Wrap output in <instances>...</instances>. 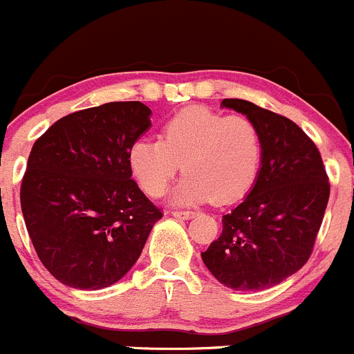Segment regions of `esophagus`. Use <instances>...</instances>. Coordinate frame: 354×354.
Wrapping results in <instances>:
<instances>
[{
    "label": "esophagus",
    "instance_id": "esophagus-1",
    "mask_svg": "<svg viewBox=\"0 0 354 354\" xmlns=\"http://www.w3.org/2000/svg\"><path fill=\"white\" fill-rule=\"evenodd\" d=\"M171 216L176 217V219H192L195 216V212H192V210H173Z\"/></svg>",
    "mask_w": 354,
    "mask_h": 354
}]
</instances>
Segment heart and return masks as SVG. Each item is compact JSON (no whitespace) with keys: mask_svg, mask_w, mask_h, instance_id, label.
<instances>
[{"mask_svg":"<svg viewBox=\"0 0 354 354\" xmlns=\"http://www.w3.org/2000/svg\"><path fill=\"white\" fill-rule=\"evenodd\" d=\"M260 162L262 138L252 120L198 106L171 116L160 140L138 138L128 151L131 174L151 197L166 192L183 164L176 203L236 202L255 183Z\"/></svg>","mask_w":354,"mask_h":354,"instance_id":"b5f03b06","label":"heart"}]
</instances>
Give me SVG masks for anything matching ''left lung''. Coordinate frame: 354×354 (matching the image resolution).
Returning <instances> with one entry per match:
<instances>
[{
	"mask_svg": "<svg viewBox=\"0 0 354 354\" xmlns=\"http://www.w3.org/2000/svg\"><path fill=\"white\" fill-rule=\"evenodd\" d=\"M221 106L257 124L262 162L250 194L223 216V233L202 260L224 286L260 291L310 259L329 202V178L317 145L291 120L243 99Z\"/></svg>",
	"mask_w": 354,
	"mask_h": 354,
	"instance_id": "obj_1",
	"label": "left lung"
}]
</instances>
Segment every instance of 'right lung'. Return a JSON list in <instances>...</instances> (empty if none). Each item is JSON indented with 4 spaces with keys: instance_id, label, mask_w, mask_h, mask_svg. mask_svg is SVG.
Returning a JSON list of instances; mask_svg holds the SVG:
<instances>
[{
    "instance_id": "obj_1",
    "label": "right lung",
    "mask_w": 354,
    "mask_h": 354,
    "mask_svg": "<svg viewBox=\"0 0 354 354\" xmlns=\"http://www.w3.org/2000/svg\"><path fill=\"white\" fill-rule=\"evenodd\" d=\"M151 114L138 101L108 102L68 114L35 140L20 203L37 257L59 283L75 289L118 283L162 217L128 164Z\"/></svg>"
}]
</instances>
